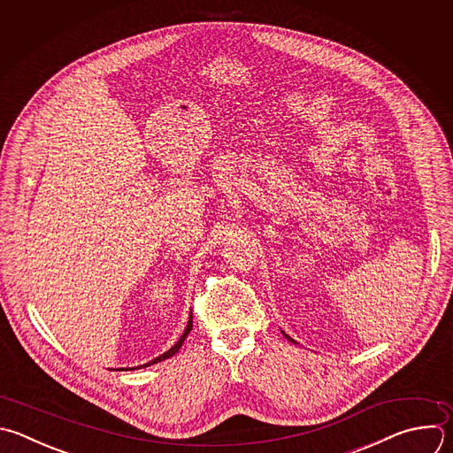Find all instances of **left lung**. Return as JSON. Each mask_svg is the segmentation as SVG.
<instances>
[{"label": "left lung", "instance_id": "obj_1", "mask_svg": "<svg viewBox=\"0 0 453 453\" xmlns=\"http://www.w3.org/2000/svg\"><path fill=\"white\" fill-rule=\"evenodd\" d=\"M286 338H288V340H289V342H293V340H291V338H289V336H286ZM293 343H295V342H293Z\"/></svg>", "mask_w": 453, "mask_h": 453}]
</instances>
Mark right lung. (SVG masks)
I'll use <instances>...</instances> for the list:
<instances>
[{"mask_svg":"<svg viewBox=\"0 0 453 453\" xmlns=\"http://www.w3.org/2000/svg\"><path fill=\"white\" fill-rule=\"evenodd\" d=\"M192 326H194V319H192V315H190V320H188V326H187V329H185V333H183V336L180 338V342L171 349V350H167L165 354H162L160 357H157L155 361H150V363H147V365H143V366H149V365H155V363H160V361H164V359H169V357H173L180 349H181V345H183V342L187 340V336L190 334V331H192ZM126 370H131V368H126ZM134 370V368H133Z\"/></svg>","mask_w":453,"mask_h":453,"instance_id":"1","label":"right lung"}]
</instances>
